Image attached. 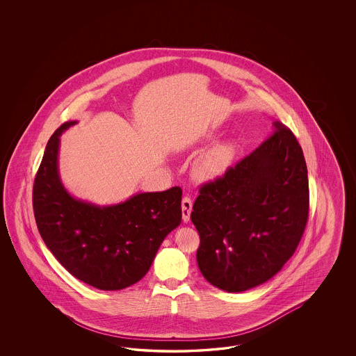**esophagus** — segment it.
Returning a JSON list of instances; mask_svg holds the SVG:
<instances>
[{"instance_id":"esophagus-1","label":"esophagus","mask_w":356,"mask_h":356,"mask_svg":"<svg viewBox=\"0 0 356 356\" xmlns=\"http://www.w3.org/2000/svg\"><path fill=\"white\" fill-rule=\"evenodd\" d=\"M192 207H193L192 200L189 197H184L183 201H181V210H183V220L185 223H188L191 220Z\"/></svg>"}]
</instances>
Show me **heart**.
<instances>
[{
    "instance_id": "obj_1",
    "label": "heart",
    "mask_w": 356,
    "mask_h": 356,
    "mask_svg": "<svg viewBox=\"0 0 356 356\" xmlns=\"http://www.w3.org/2000/svg\"><path fill=\"white\" fill-rule=\"evenodd\" d=\"M236 156V149L232 143H216L206 150L194 164V176L202 183H213L222 179Z\"/></svg>"
}]
</instances>
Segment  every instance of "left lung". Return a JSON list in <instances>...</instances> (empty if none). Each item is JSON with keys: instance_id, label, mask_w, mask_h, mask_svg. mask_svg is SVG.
Here are the masks:
<instances>
[{"instance_id": "1", "label": "left lung", "mask_w": 356, "mask_h": 356, "mask_svg": "<svg viewBox=\"0 0 356 356\" xmlns=\"http://www.w3.org/2000/svg\"><path fill=\"white\" fill-rule=\"evenodd\" d=\"M277 130L225 177L200 189L191 214L201 244L197 264L214 287L243 292L291 259L309 210L308 171L290 129Z\"/></svg>"}]
</instances>
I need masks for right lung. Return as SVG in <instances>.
Instances as JSON below:
<instances>
[{
	"mask_svg": "<svg viewBox=\"0 0 356 356\" xmlns=\"http://www.w3.org/2000/svg\"><path fill=\"white\" fill-rule=\"evenodd\" d=\"M78 121H67L48 140L33 183V213L45 245L76 280L103 291L127 289L150 269L163 240L181 223L183 191L131 195L115 205L76 198L58 172L60 137Z\"/></svg>",
	"mask_w": 356,
	"mask_h": 356,
	"instance_id": "add662e5",
	"label": "right lung"
}]
</instances>
